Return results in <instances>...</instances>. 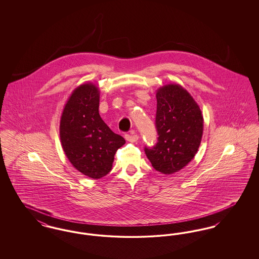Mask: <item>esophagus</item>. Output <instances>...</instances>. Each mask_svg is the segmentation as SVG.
Here are the masks:
<instances>
[{
	"label": "esophagus",
	"instance_id": "1",
	"mask_svg": "<svg viewBox=\"0 0 259 259\" xmlns=\"http://www.w3.org/2000/svg\"><path fill=\"white\" fill-rule=\"evenodd\" d=\"M125 139H126V141H128V142H130V143H135V142H137V141L139 140V136L126 134V135H125Z\"/></svg>",
	"mask_w": 259,
	"mask_h": 259
}]
</instances>
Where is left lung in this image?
I'll return each instance as SVG.
<instances>
[{
    "instance_id": "1",
    "label": "left lung",
    "mask_w": 259,
    "mask_h": 259,
    "mask_svg": "<svg viewBox=\"0 0 259 259\" xmlns=\"http://www.w3.org/2000/svg\"><path fill=\"white\" fill-rule=\"evenodd\" d=\"M156 99L158 143L145 151L156 171L172 175L185 168L197 153L204 118L196 101L180 84L159 87Z\"/></svg>"
}]
</instances>
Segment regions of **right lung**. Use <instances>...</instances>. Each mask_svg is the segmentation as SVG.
Segmentation results:
<instances>
[{
    "instance_id": "obj_1",
    "label": "right lung",
    "mask_w": 259,
    "mask_h": 259,
    "mask_svg": "<svg viewBox=\"0 0 259 259\" xmlns=\"http://www.w3.org/2000/svg\"><path fill=\"white\" fill-rule=\"evenodd\" d=\"M98 85L76 87L62 111L59 134L62 148L78 172L97 180L111 172L116 150L125 144L99 114Z\"/></svg>"
}]
</instances>
